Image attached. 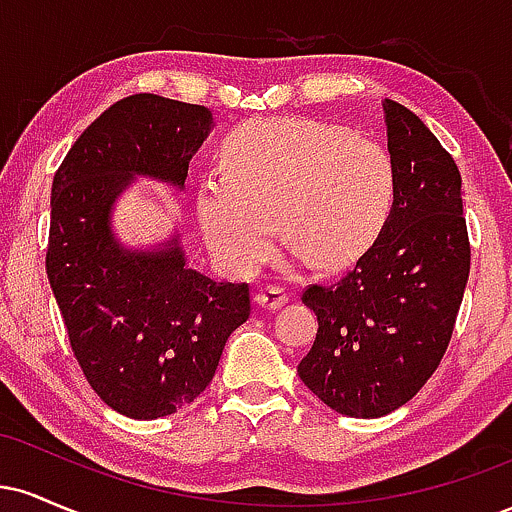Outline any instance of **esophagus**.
Here are the masks:
<instances>
[{"label": "esophagus", "instance_id": "1", "mask_svg": "<svg viewBox=\"0 0 512 512\" xmlns=\"http://www.w3.org/2000/svg\"><path fill=\"white\" fill-rule=\"evenodd\" d=\"M255 303L264 310H279L281 305L289 303V296L281 289H276V286H267V289L255 293Z\"/></svg>", "mask_w": 512, "mask_h": 512}]
</instances>
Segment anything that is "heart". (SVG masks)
<instances>
[{"label": "heart", "mask_w": 512, "mask_h": 512, "mask_svg": "<svg viewBox=\"0 0 512 512\" xmlns=\"http://www.w3.org/2000/svg\"><path fill=\"white\" fill-rule=\"evenodd\" d=\"M221 170L199 185L197 219L211 250L238 272L272 255L274 219L286 245L315 267L363 255L397 195L380 144L310 120H250L223 139Z\"/></svg>", "instance_id": "b5f03b06"}]
</instances>
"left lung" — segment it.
Here are the masks:
<instances>
[{
    "label": "left lung",
    "mask_w": 512,
    "mask_h": 512,
    "mask_svg": "<svg viewBox=\"0 0 512 512\" xmlns=\"http://www.w3.org/2000/svg\"><path fill=\"white\" fill-rule=\"evenodd\" d=\"M383 113L397 173L390 219L354 269L303 293L317 334L298 375L354 419L390 414L426 385L469 279L460 170L411 110L385 98Z\"/></svg>",
    "instance_id": "left-lung-1"
}]
</instances>
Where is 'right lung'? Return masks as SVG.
<instances>
[{
	"label": "right lung",
	"instance_id": "add662e5",
	"mask_svg": "<svg viewBox=\"0 0 512 512\" xmlns=\"http://www.w3.org/2000/svg\"><path fill=\"white\" fill-rule=\"evenodd\" d=\"M211 129L204 105L137 93L84 129L52 180V293L88 385L129 419H161L195 402L250 317L248 284L192 269L180 233L129 248L113 228L117 199L137 178L185 190Z\"/></svg>",
	"mask_w": 512,
	"mask_h": 512
}]
</instances>
